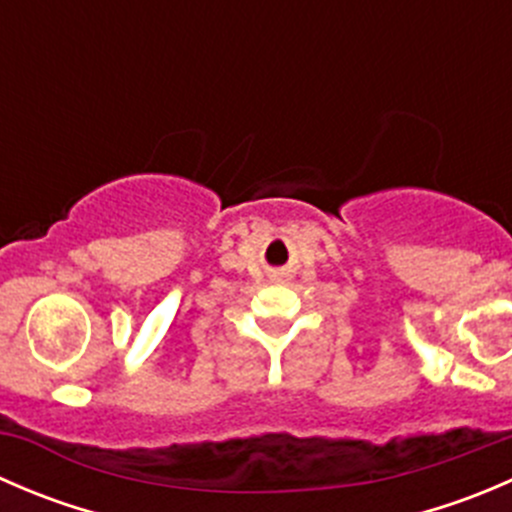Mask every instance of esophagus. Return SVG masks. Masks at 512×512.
I'll list each match as a JSON object with an SVG mask.
<instances>
[{"instance_id": "obj_1", "label": "esophagus", "mask_w": 512, "mask_h": 512, "mask_svg": "<svg viewBox=\"0 0 512 512\" xmlns=\"http://www.w3.org/2000/svg\"><path fill=\"white\" fill-rule=\"evenodd\" d=\"M275 277H280L282 280V277H287V272H275Z\"/></svg>"}]
</instances>
